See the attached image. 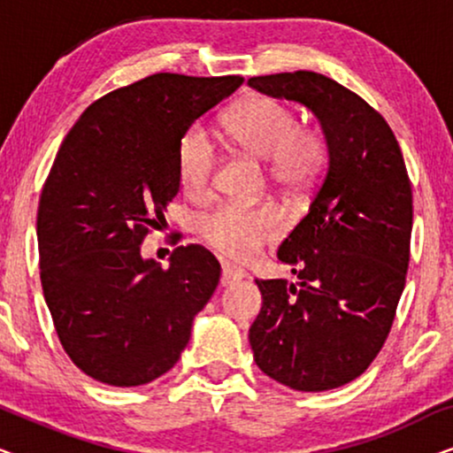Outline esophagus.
Masks as SVG:
<instances>
[{
    "mask_svg": "<svg viewBox=\"0 0 453 453\" xmlns=\"http://www.w3.org/2000/svg\"><path fill=\"white\" fill-rule=\"evenodd\" d=\"M243 274L239 270H233L231 265H222V274H220V287H233L234 282H239Z\"/></svg>",
    "mask_w": 453,
    "mask_h": 453,
    "instance_id": "1",
    "label": "esophagus"
}]
</instances>
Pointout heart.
Returning <instances> with one entry per match:
<instances>
[{
    "label": "heart",
    "mask_w": 453,
    "mask_h": 453,
    "mask_svg": "<svg viewBox=\"0 0 453 453\" xmlns=\"http://www.w3.org/2000/svg\"><path fill=\"white\" fill-rule=\"evenodd\" d=\"M233 140L253 158L268 165L278 188L299 191L311 183L326 157V142L315 129L301 127V115L288 103L257 96L228 119ZM219 146L203 123H194L179 142L177 169L185 194L206 197L212 189ZM280 233V216L270 203H225L200 219V234L219 256L245 264Z\"/></svg>",
    "instance_id": "heart-1"
}]
</instances>
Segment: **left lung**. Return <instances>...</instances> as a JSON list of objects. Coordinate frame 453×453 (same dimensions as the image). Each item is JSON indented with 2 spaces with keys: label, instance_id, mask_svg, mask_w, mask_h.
I'll list each match as a JSON object with an SVG mask.
<instances>
[{
  "label": "left lung",
  "instance_id": "obj_1",
  "mask_svg": "<svg viewBox=\"0 0 453 453\" xmlns=\"http://www.w3.org/2000/svg\"><path fill=\"white\" fill-rule=\"evenodd\" d=\"M250 86L305 104L326 135L311 206L278 247L299 282L256 280L264 303L250 327L265 375L324 392L357 380L392 330L411 259V179L388 121L336 80L299 70Z\"/></svg>",
  "mask_w": 453,
  "mask_h": 453
}]
</instances>
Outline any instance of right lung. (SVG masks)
Segmentation results:
<instances>
[{"instance_id":"add662e5","label":"right lung","mask_w":453,"mask_h":453,"mask_svg":"<svg viewBox=\"0 0 453 453\" xmlns=\"http://www.w3.org/2000/svg\"><path fill=\"white\" fill-rule=\"evenodd\" d=\"M243 84L241 76L152 73L80 115L42 185L36 214L41 284L59 342L80 371L144 386L179 361L220 264L202 245L169 268L140 245L179 191V142Z\"/></svg>"}]
</instances>
